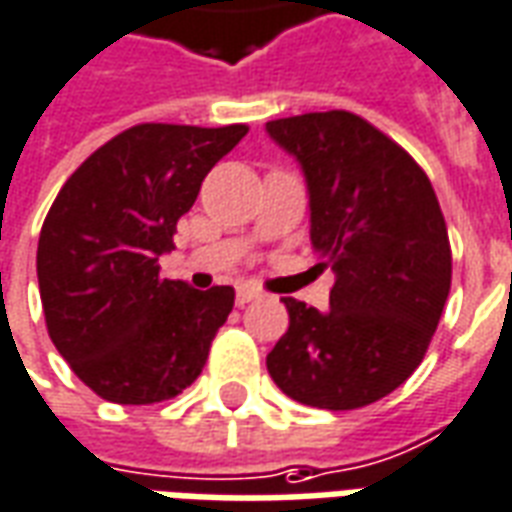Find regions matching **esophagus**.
Instances as JSON below:
<instances>
[{
    "label": "esophagus",
    "mask_w": 512,
    "mask_h": 512,
    "mask_svg": "<svg viewBox=\"0 0 512 512\" xmlns=\"http://www.w3.org/2000/svg\"><path fill=\"white\" fill-rule=\"evenodd\" d=\"M256 297H262V292L256 289L253 284H239L237 286V306H245L250 300H256Z\"/></svg>",
    "instance_id": "34e87169"
}]
</instances>
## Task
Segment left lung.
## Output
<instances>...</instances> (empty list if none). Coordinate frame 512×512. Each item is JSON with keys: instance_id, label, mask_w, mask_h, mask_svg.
<instances>
[{"instance_id": "obj_1", "label": "left lung", "mask_w": 512, "mask_h": 512, "mask_svg": "<svg viewBox=\"0 0 512 512\" xmlns=\"http://www.w3.org/2000/svg\"><path fill=\"white\" fill-rule=\"evenodd\" d=\"M306 176L311 248L336 273L331 308L284 297L289 331L267 355L286 397L353 411L411 378L452 284L447 223L408 151L353 112L267 123Z\"/></svg>"}]
</instances>
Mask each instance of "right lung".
<instances>
[{
	"label": "right lung",
	"instance_id": "obj_1",
	"mask_svg": "<svg viewBox=\"0 0 512 512\" xmlns=\"http://www.w3.org/2000/svg\"><path fill=\"white\" fill-rule=\"evenodd\" d=\"M248 126L140 123L93 151L57 192L38 239V286L57 353L101 400L151 405L201 375L234 308L159 275L206 173Z\"/></svg>",
	"mask_w": 512,
	"mask_h": 512
}]
</instances>
